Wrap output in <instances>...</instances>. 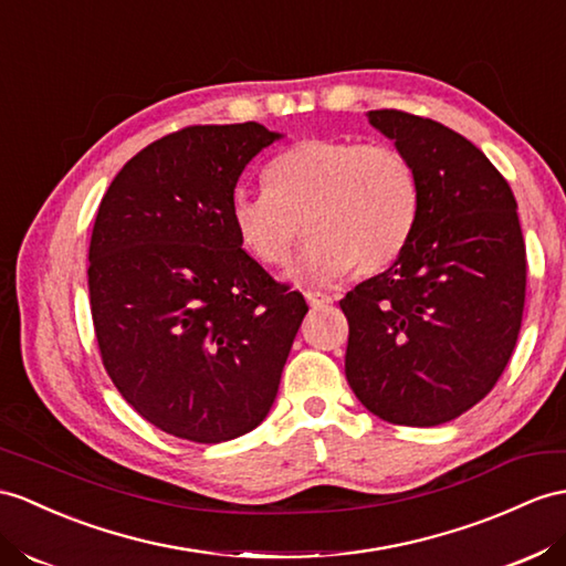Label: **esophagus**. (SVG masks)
I'll list each match as a JSON object with an SVG mask.
<instances>
[{"mask_svg":"<svg viewBox=\"0 0 566 566\" xmlns=\"http://www.w3.org/2000/svg\"><path fill=\"white\" fill-rule=\"evenodd\" d=\"M305 300H307L310 307H324V305H328V302H331V295L316 293V291H305Z\"/></svg>","mask_w":566,"mask_h":566,"instance_id":"1","label":"esophagus"}]
</instances>
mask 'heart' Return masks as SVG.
Segmentation results:
<instances>
[{
	"label": "heart",
	"instance_id": "b5f03b06",
	"mask_svg": "<svg viewBox=\"0 0 566 566\" xmlns=\"http://www.w3.org/2000/svg\"><path fill=\"white\" fill-rule=\"evenodd\" d=\"M264 185L259 195L235 191L230 223L266 266L285 264L305 226L312 238L285 271L297 285H328L353 266L387 269L418 218V172L387 144L302 139L266 165Z\"/></svg>",
	"mask_w": 566,
	"mask_h": 566
}]
</instances>
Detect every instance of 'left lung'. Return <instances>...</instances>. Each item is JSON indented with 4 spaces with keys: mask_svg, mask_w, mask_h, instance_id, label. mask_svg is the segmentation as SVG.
<instances>
[{
    "mask_svg": "<svg viewBox=\"0 0 566 566\" xmlns=\"http://www.w3.org/2000/svg\"><path fill=\"white\" fill-rule=\"evenodd\" d=\"M367 119L412 163L420 203L394 264L340 300L346 377L377 418L434 427L502 377L521 331L526 244L512 187L465 136L401 109Z\"/></svg>",
    "mask_w": 566,
    "mask_h": 566,
    "instance_id": "1",
    "label": "left lung"
}]
</instances>
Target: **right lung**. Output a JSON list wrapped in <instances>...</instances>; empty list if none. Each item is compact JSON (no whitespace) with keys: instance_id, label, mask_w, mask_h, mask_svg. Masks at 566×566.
<instances>
[{"instance_id":"add662e5","label":"right lung","mask_w":566,"mask_h":566,"mask_svg":"<svg viewBox=\"0 0 566 566\" xmlns=\"http://www.w3.org/2000/svg\"><path fill=\"white\" fill-rule=\"evenodd\" d=\"M281 136L256 122L163 136L117 172L95 216L103 365L144 420L189 442H228L269 416L307 314L230 223L242 170Z\"/></svg>"}]
</instances>
